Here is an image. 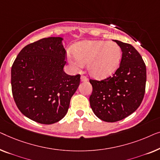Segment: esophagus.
Returning <instances> with one entry per match:
<instances>
[{
    "label": "esophagus",
    "mask_w": 160,
    "mask_h": 160,
    "mask_svg": "<svg viewBox=\"0 0 160 160\" xmlns=\"http://www.w3.org/2000/svg\"><path fill=\"white\" fill-rule=\"evenodd\" d=\"M80 80H81V81H82V82H87V81L88 80V78L85 77V76H84V75L81 76Z\"/></svg>",
    "instance_id": "1"
}]
</instances>
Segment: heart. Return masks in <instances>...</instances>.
Segmentation results:
<instances>
[{
	"mask_svg": "<svg viewBox=\"0 0 160 160\" xmlns=\"http://www.w3.org/2000/svg\"><path fill=\"white\" fill-rule=\"evenodd\" d=\"M67 58L75 69H81L88 64V71L92 77L103 79L118 69L122 50L114 42L85 40L76 44L73 53L69 52Z\"/></svg>",
	"mask_w": 160,
	"mask_h": 160,
	"instance_id": "obj_1",
	"label": "heart"
}]
</instances>
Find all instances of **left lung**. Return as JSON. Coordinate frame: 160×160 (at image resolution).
Segmentation results:
<instances>
[{"mask_svg": "<svg viewBox=\"0 0 160 160\" xmlns=\"http://www.w3.org/2000/svg\"><path fill=\"white\" fill-rule=\"evenodd\" d=\"M122 50L119 68L102 80L90 79L93 91L89 98L94 114L105 122L127 118L138 109L145 94L147 68L142 57L129 43L114 40Z\"/></svg>", "mask_w": 160, "mask_h": 160, "instance_id": "1", "label": "left lung"}]
</instances>
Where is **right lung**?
I'll use <instances>...</instances> for the list:
<instances>
[{
	"label": "right lung",
	"instance_id": "right-lung-1",
	"mask_svg": "<svg viewBox=\"0 0 160 160\" xmlns=\"http://www.w3.org/2000/svg\"><path fill=\"white\" fill-rule=\"evenodd\" d=\"M62 38H42L24 47L12 67V91L19 111L35 122L50 125L66 115L80 75L63 70L67 53Z\"/></svg>",
	"mask_w": 160,
	"mask_h": 160
}]
</instances>
